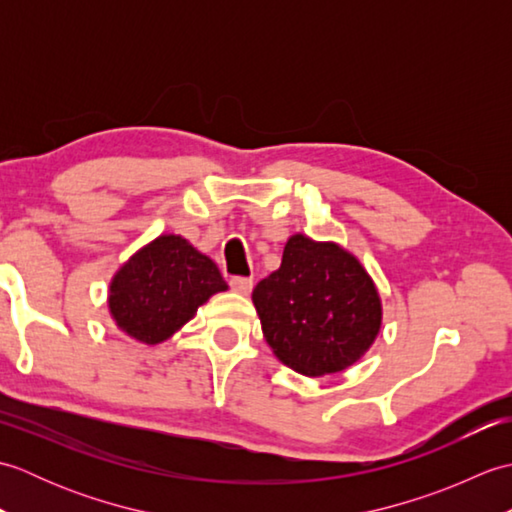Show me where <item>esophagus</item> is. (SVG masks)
Wrapping results in <instances>:
<instances>
[{
    "label": "esophagus",
    "instance_id": "1",
    "mask_svg": "<svg viewBox=\"0 0 512 512\" xmlns=\"http://www.w3.org/2000/svg\"><path fill=\"white\" fill-rule=\"evenodd\" d=\"M231 288L235 292H239V295H250V290H253V279H250V277H233Z\"/></svg>",
    "mask_w": 512,
    "mask_h": 512
}]
</instances>
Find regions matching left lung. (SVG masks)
<instances>
[{
	"mask_svg": "<svg viewBox=\"0 0 512 512\" xmlns=\"http://www.w3.org/2000/svg\"><path fill=\"white\" fill-rule=\"evenodd\" d=\"M253 303L268 345L299 374L343 372L380 330L374 281L354 255L332 242L292 235L281 266L259 281Z\"/></svg>",
	"mask_w": 512,
	"mask_h": 512,
	"instance_id": "left-lung-1",
	"label": "left lung"
}]
</instances>
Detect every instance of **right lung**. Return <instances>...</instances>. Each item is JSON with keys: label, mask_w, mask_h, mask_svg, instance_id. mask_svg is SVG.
<instances>
[{"label": "right lung", "mask_w": 512, "mask_h": 512, "mask_svg": "<svg viewBox=\"0 0 512 512\" xmlns=\"http://www.w3.org/2000/svg\"><path fill=\"white\" fill-rule=\"evenodd\" d=\"M226 281L209 257L180 235H160L118 270L110 286V312L136 341H167Z\"/></svg>", "instance_id": "add662e5"}]
</instances>
